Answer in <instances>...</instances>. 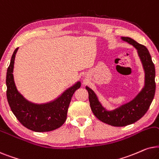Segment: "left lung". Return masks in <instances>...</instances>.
Returning <instances> with one entry per match:
<instances>
[{"label":"left lung","mask_w":159,"mask_h":159,"mask_svg":"<svg viewBox=\"0 0 159 159\" xmlns=\"http://www.w3.org/2000/svg\"><path fill=\"white\" fill-rule=\"evenodd\" d=\"M121 39L136 48L143 63L145 76V86L141 92L129 102L113 111H107L99 102L94 91L86 86L89 93L90 107L94 115L101 121L113 126H125L140 119L149 109L156 92L155 66L148 48L131 38L122 37Z\"/></svg>","instance_id":"obj_1"}]
</instances>
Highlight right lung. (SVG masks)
<instances>
[{"label": "right lung", "mask_w": 159, "mask_h": 159, "mask_svg": "<svg viewBox=\"0 0 159 159\" xmlns=\"http://www.w3.org/2000/svg\"><path fill=\"white\" fill-rule=\"evenodd\" d=\"M17 50L16 48L12 54L6 73V97L11 110L25 127L34 132H50L60 128L66 120L71 98L74 92L81 87V82H77L50 102H30L18 92L14 83L13 70Z\"/></svg>", "instance_id": "add662e5"}]
</instances>
